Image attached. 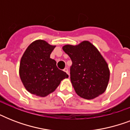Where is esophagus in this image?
Listing matches in <instances>:
<instances>
[{
  "instance_id": "esophagus-1",
  "label": "esophagus",
  "mask_w": 130,
  "mask_h": 130,
  "mask_svg": "<svg viewBox=\"0 0 130 130\" xmlns=\"http://www.w3.org/2000/svg\"><path fill=\"white\" fill-rule=\"evenodd\" d=\"M63 71H65V72H66V73L69 75V71H68V68H67V67H65V69H63Z\"/></svg>"
}]
</instances>
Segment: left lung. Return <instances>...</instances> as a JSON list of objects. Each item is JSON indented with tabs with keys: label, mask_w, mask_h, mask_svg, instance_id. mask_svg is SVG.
Instances as JSON below:
<instances>
[{
	"label": "left lung",
	"mask_w": 130,
	"mask_h": 130,
	"mask_svg": "<svg viewBox=\"0 0 130 130\" xmlns=\"http://www.w3.org/2000/svg\"><path fill=\"white\" fill-rule=\"evenodd\" d=\"M63 50L71 58L70 78L77 94L90 100L106 90L110 77L107 63L98 49L88 41L67 44Z\"/></svg>",
	"instance_id": "8db88e82"
}]
</instances>
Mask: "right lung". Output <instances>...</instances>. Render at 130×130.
Masks as SVG:
<instances>
[{
	"mask_svg": "<svg viewBox=\"0 0 130 130\" xmlns=\"http://www.w3.org/2000/svg\"><path fill=\"white\" fill-rule=\"evenodd\" d=\"M55 46L38 40L29 45L21 57L19 76L24 87L32 94L46 96L56 90L63 79L69 77L50 58Z\"/></svg>",
	"mask_w": 130,
	"mask_h": 130,
	"instance_id": "right-lung-1",
	"label": "right lung"
}]
</instances>
